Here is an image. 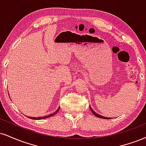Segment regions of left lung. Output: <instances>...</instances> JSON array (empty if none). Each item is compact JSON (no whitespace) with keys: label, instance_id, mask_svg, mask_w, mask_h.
<instances>
[{"label":"left lung","instance_id":"1","mask_svg":"<svg viewBox=\"0 0 146 146\" xmlns=\"http://www.w3.org/2000/svg\"><path fill=\"white\" fill-rule=\"evenodd\" d=\"M90 110H91V111L92 112V113L94 114V115H95L96 117H100V118H103V119H110V117H104V116H102L101 115H100V114H99V113H96L95 111H94V110H92V108H91V107L90 106Z\"/></svg>","mask_w":146,"mask_h":146}]
</instances>
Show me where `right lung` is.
Listing matches in <instances>:
<instances>
[{"label":"right lung","mask_w":146,"mask_h":146,"mask_svg":"<svg viewBox=\"0 0 146 146\" xmlns=\"http://www.w3.org/2000/svg\"><path fill=\"white\" fill-rule=\"evenodd\" d=\"M9 97H10V96H9ZM59 110H60V107H59L58 109V110H56V111L55 112H54L53 113L50 114V115H46V116H44V117H30V116H29V118H31V119H33V120H41V119L47 118V117L52 116V115H55V114L57 113V112L59 111Z\"/></svg>","instance_id":"right-lung-1"}]
</instances>
